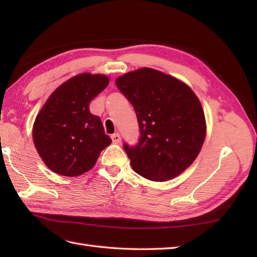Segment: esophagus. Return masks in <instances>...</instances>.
Here are the masks:
<instances>
[{"label": "esophagus", "instance_id": "esophagus-1", "mask_svg": "<svg viewBox=\"0 0 257 257\" xmlns=\"http://www.w3.org/2000/svg\"><path fill=\"white\" fill-rule=\"evenodd\" d=\"M111 139H112V143L116 144V145L120 144V141H121V137H120L119 134L111 135Z\"/></svg>", "mask_w": 257, "mask_h": 257}]
</instances>
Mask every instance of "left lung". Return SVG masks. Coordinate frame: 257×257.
<instances>
[{
  "instance_id": "left-lung-1",
  "label": "left lung",
  "mask_w": 257,
  "mask_h": 257,
  "mask_svg": "<svg viewBox=\"0 0 257 257\" xmlns=\"http://www.w3.org/2000/svg\"><path fill=\"white\" fill-rule=\"evenodd\" d=\"M137 114L140 138L123 144L135 172L152 181L178 177L198 157L206 124L192 89L173 76L140 68L116 79Z\"/></svg>"
}]
</instances>
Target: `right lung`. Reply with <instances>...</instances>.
I'll return each instance as SVG.
<instances>
[{"instance_id": "right-lung-1", "label": "right lung", "mask_w": 257, "mask_h": 257, "mask_svg": "<svg viewBox=\"0 0 257 257\" xmlns=\"http://www.w3.org/2000/svg\"><path fill=\"white\" fill-rule=\"evenodd\" d=\"M108 83L106 75H76L59 86L38 112L33 141L52 171L80 176L95 166L100 152L111 144L100 118L89 111L90 101Z\"/></svg>"}]
</instances>
